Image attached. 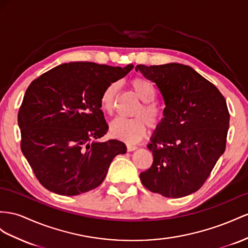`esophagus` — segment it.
Returning <instances> with one entry per match:
<instances>
[{
    "instance_id": "obj_1",
    "label": "esophagus",
    "mask_w": 248,
    "mask_h": 248,
    "mask_svg": "<svg viewBox=\"0 0 248 248\" xmlns=\"http://www.w3.org/2000/svg\"><path fill=\"white\" fill-rule=\"evenodd\" d=\"M126 150H128V152H133V151L137 150V147H136V145H131V144H129L128 147H126Z\"/></svg>"
}]
</instances>
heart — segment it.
I'll return each mask as SVG.
<instances>
[{
    "label": "heart",
    "mask_w": 248,
    "mask_h": 248,
    "mask_svg": "<svg viewBox=\"0 0 248 248\" xmlns=\"http://www.w3.org/2000/svg\"><path fill=\"white\" fill-rule=\"evenodd\" d=\"M130 86L136 96L142 101L135 112L137 117L124 118L117 117L110 124V133L113 137L126 143H136L147 135L148 123L152 126L159 124L162 120L161 108L154 103L155 88L151 81L142 78H134L130 81ZM119 85L112 82L103 91L100 97V106L107 114H112L115 109L116 95Z\"/></svg>",
    "instance_id": "1"
}]
</instances>
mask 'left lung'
I'll return each mask as SVG.
<instances>
[{"instance_id":"left-lung-1","label":"left lung","mask_w":248,"mask_h":248,"mask_svg":"<svg viewBox=\"0 0 248 248\" xmlns=\"http://www.w3.org/2000/svg\"><path fill=\"white\" fill-rule=\"evenodd\" d=\"M155 82L166 108L148 149L153 164L140 174L142 185L168 198L197 192L224 153L230 113L212 82L182 63L137 65Z\"/></svg>"}]
</instances>
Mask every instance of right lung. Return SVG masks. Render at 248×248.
Segmentation results:
<instances>
[{
  "label": "right lung",
  "instance_id": "right-lung-1",
  "mask_svg": "<svg viewBox=\"0 0 248 248\" xmlns=\"http://www.w3.org/2000/svg\"><path fill=\"white\" fill-rule=\"evenodd\" d=\"M133 68L71 62L31 82L17 123L23 154L44 187L62 196L89 192L101 185L113 158L125 153L116 139L99 141L109 129L100 97Z\"/></svg>",
  "mask_w": 248,
  "mask_h": 248
}]
</instances>
